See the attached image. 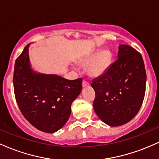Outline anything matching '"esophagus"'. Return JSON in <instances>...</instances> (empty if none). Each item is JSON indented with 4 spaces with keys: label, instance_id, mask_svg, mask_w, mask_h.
Masks as SVG:
<instances>
[{
    "label": "esophagus",
    "instance_id": "1",
    "mask_svg": "<svg viewBox=\"0 0 159 159\" xmlns=\"http://www.w3.org/2000/svg\"><path fill=\"white\" fill-rule=\"evenodd\" d=\"M82 86H83V87H87V86H89V83L86 81H83V82H82Z\"/></svg>",
    "mask_w": 159,
    "mask_h": 159
}]
</instances>
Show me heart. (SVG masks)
<instances>
[{
  "label": "heart",
  "instance_id": "b5f03b06",
  "mask_svg": "<svg viewBox=\"0 0 159 159\" xmlns=\"http://www.w3.org/2000/svg\"><path fill=\"white\" fill-rule=\"evenodd\" d=\"M112 61V55L107 50H102L93 52L81 58L78 62L80 66L87 70V74L92 78L102 76L110 68Z\"/></svg>",
  "mask_w": 159,
  "mask_h": 159
}]
</instances>
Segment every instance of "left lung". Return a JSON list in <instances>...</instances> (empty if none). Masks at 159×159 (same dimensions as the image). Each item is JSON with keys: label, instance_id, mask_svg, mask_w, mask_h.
I'll list each match as a JSON object with an SVG mask.
<instances>
[{"label": "left lung", "instance_id": "left-lung-1", "mask_svg": "<svg viewBox=\"0 0 159 159\" xmlns=\"http://www.w3.org/2000/svg\"><path fill=\"white\" fill-rule=\"evenodd\" d=\"M146 81L141 54L129 45H120L117 60L102 76L95 78L91 84L96 92V114L110 126L129 123L143 103Z\"/></svg>", "mask_w": 159, "mask_h": 159}]
</instances>
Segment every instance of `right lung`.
I'll return each instance as SVG.
<instances>
[{
  "label": "right lung",
  "instance_id": "obj_1",
  "mask_svg": "<svg viewBox=\"0 0 159 159\" xmlns=\"http://www.w3.org/2000/svg\"><path fill=\"white\" fill-rule=\"evenodd\" d=\"M29 45L16 59L13 75L16 102L25 119L43 132L54 133L69 120L72 102L81 93L82 79L38 73L29 60Z\"/></svg>",
  "mask_w": 159,
  "mask_h": 159
}]
</instances>
